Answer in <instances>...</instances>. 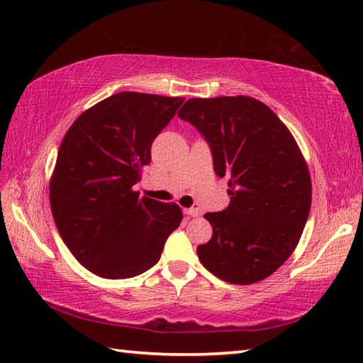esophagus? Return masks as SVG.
I'll list each match as a JSON object with an SVG mask.
<instances>
[{"mask_svg": "<svg viewBox=\"0 0 363 363\" xmlns=\"http://www.w3.org/2000/svg\"><path fill=\"white\" fill-rule=\"evenodd\" d=\"M184 213L189 215V217H199V211L196 207H189V209H184Z\"/></svg>", "mask_w": 363, "mask_h": 363, "instance_id": "34e87169", "label": "esophagus"}]
</instances>
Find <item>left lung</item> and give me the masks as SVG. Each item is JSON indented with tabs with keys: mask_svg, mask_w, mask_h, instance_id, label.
<instances>
[{
	"mask_svg": "<svg viewBox=\"0 0 363 363\" xmlns=\"http://www.w3.org/2000/svg\"><path fill=\"white\" fill-rule=\"evenodd\" d=\"M177 117L203 134L213 172L229 179V206L204 215L213 234L198 246L199 260L229 284L264 281L295 251L309 217L303 152L277 115L251 96L191 98Z\"/></svg>",
	"mask_w": 363,
	"mask_h": 363,
	"instance_id": "obj_1",
	"label": "left lung"
}]
</instances>
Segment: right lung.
<instances>
[{"label":"right lung","instance_id":"1","mask_svg":"<svg viewBox=\"0 0 363 363\" xmlns=\"http://www.w3.org/2000/svg\"><path fill=\"white\" fill-rule=\"evenodd\" d=\"M182 103L181 96L120 91L67 130L50 179L51 212L67 248L94 274H142L181 225L179 206L140 196L134 186L151 162L154 138Z\"/></svg>","mask_w":363,"mask_h":363}]
</instances>
